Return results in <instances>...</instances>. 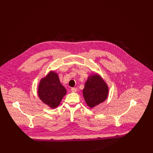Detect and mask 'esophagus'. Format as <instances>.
I'll return each instance as SVG.
<instances>
[{
	"mask_svg": "<svg viewBox=\"0 0 153 153\" xmlns=\"http://www.w3.org/2000/svg\"><path fill=\"white\" fill-rule=\"evenodd\" d=\"M71 90L72 92L75 93V92H76V91H77V88H72L71 89Z\"/></svg>",
	"mask_w": 153,
	"mask_h": 153,
	"instance_id": "1",
	"label": "esophagus"
}]
</instances>
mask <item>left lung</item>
Here are the masks:
<instances>
[{
    "label": "left lung",
    "mask_w": 153,
    "mask_h": 153,
    "mask_svg": "<svg viewBox=\"0 0 153 153\" xmlns=\"http://www.w3.org/2000/svg\"><path fill=\"white\" fill-rule=\"evenodd\" d=\"M83 94L87 105L93 108L106 100L108 94V86L100 76L92 75L85 84Z\"/></svg>",
    "instance_id": "left-lung-1"
}]
</instances>
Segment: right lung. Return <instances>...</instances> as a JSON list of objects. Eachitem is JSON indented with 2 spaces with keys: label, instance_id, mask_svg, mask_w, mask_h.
Returning <instances> with one entry per match:
<instances>
[{
  "label": "right lung",
  "instance_id": "1",
  "mask_svg": "<svg viewBox=\"0 0 153 153\" xmlns=\"http://www.w3.org/2000/svg\"><path fill=\"white\" fill-rule=\"evenodd\" d=\"M66 93V89L60 83L57 74L54 71L50 72L41 79L38 88L39 97L51 108L57 107Z\"/></svg>",
  "mask_w": 153,
  "mask_h": 153
}]
</instances>
